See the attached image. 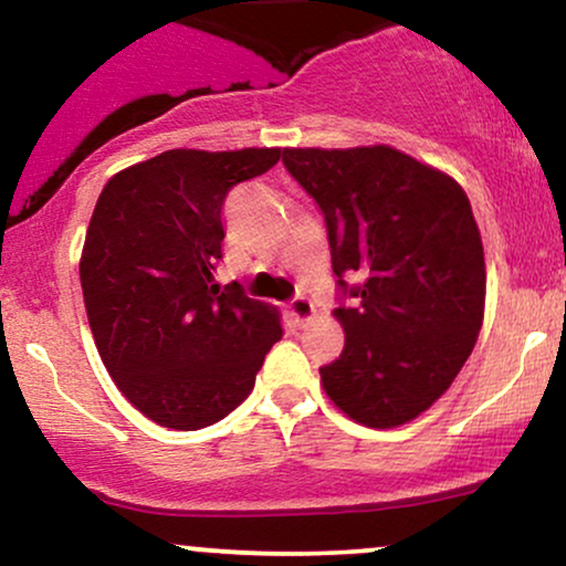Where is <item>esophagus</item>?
Instances as JSON below:
<instances>
[{
  "label": "esophagus",
  "instance_id": "obj_1",
  "mask_svg": "<svg viewBox=\"0 0 566 566\" xmlns=\"http://www.w3.org/2000/svg\"><path fill=\"white\" fill-rule=\"evenodd\" d=\"M287 308H290V316H292V319H295L297 324L308 322L311 316H314V311H316V308H314V301H311L308 295H295V297H292V301H290Z\"/></svg>",
  "mask_w": 566,
  "mask_h": 566
}]
</instances>
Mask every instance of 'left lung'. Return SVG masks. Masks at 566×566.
<instances>
[{
  "label": "left lung",
  "instance_id": "left-lung-1",
  "mask_svg": "<svg viewBox=\"0 0 566 566\" xmlns=\"http://www.w3.org/2000/svg\"><path fill=\"white\" fill-rule=\"evenodd\" d=\"M282 161L322 210L337 276L346 346L319 367L324 391L369 428L418 418L482 329L486 271L469 197L388 146L284 148Z\"/></svg>",
  "mask_w": 566,
  "mask_h": 566
}]
</instances>
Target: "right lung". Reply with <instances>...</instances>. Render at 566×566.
<instances>
[{
	"mask_svg": "<svg viewBox=\"0 0 566 566\" xmlns=\"http://www.w3.org/2000/svg\"><path fill=\"white\" fill-rule=\"evenodd\" d=\"M279 148H175L122 170L97 197L80 263L97 354L154 423L199 431L237 409L282 324L274 308L216 284L223 201L269 172Z\"/></svg>",
	"mask_w": 566,
	"mask_h": 566,
	"instance_id": "right-lung-1",
	"label": "right lung"
}]
</instances>
